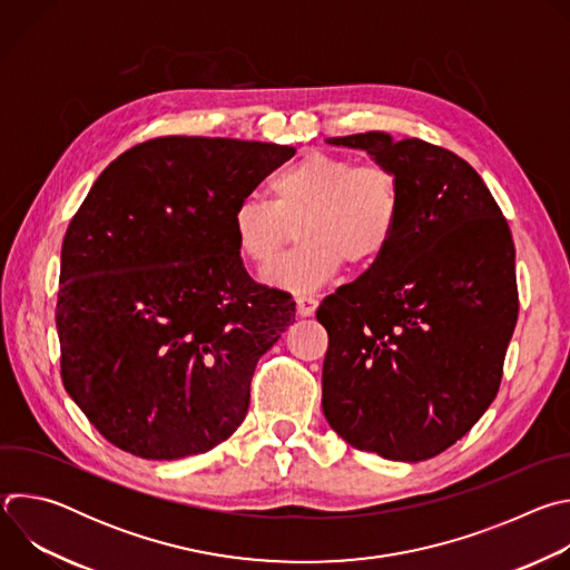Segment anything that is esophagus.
Listing matches in <instances>:
<instances>
[{
  "instance_id": "obj_1",
  "label": "esophagus",
  "mask_w": 570,
  "mask_h": 570,
  "mask_svg": "<svg viewBox=\"0 0 570 570\" xmlns=\"http://www.w3.org/2000/svg\"><path fill=\"white\" fill-rule=\"evenodd\" d=\"M315 308H317V297H313V295H299V297H297V313H299L302 317L313 315Z\"/></svg>"
}]
</instances>
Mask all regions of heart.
<instances>
[{"instance_id":"b5f03b06","label":"heart","mask_w":570,"mask_h":570,"mask_svg":"<svg viewBox=\"0 0 570 570\" xmlns=\"http://www.w3.org/2000/svg\"><path fill=\"white\" fill-rule=\"evenodd\" d=\"M271 200L246 198L232 214L238 255L268 266L299 223V246L264 273L284 291H315L345 266L372 268L401 227V187L381 161L311 150L279 169L268 183Z\"/></svg>"}]
</instances>
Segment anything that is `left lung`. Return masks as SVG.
Masks as SVG:
<instances>
[{"label":"left lung","instance_id":"1","mask_svg":"<svg viewBox=\"0 0 570 570\" xmlns=\"http://www.w3.org/2000/svg\"><path fill=\"white\" fill-rule=\"evenodd\" d=\"M330 144L365 148L396 174L401 227L315 313L330 334L322 411L358 451L422 462L464 438L499 394L519 317L512 232L449 148L385 132Z\"/></svg>","mask_w":570,"mask_h":570}]
</instances>
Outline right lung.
<instances>
[{"label": "right lung", "instance_id": "obj_1", "mask_svg": "<svg viewBox=\"0 0 570 570\" xmlns=\"http://www.w3.org/2000/svg\"><path fill=\"white\" fill-rule=\"evenodd\" d=\"M295 155L227 137L146 139L106 167L62 238L60 376L90 424L146 460L198 455L246 420L291 293L240 264L232 214Z\"/></svg>", "mask_w": 570, "mask_h": 570}]
</instances>
